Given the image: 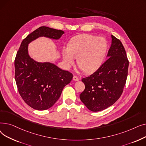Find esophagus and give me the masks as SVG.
Instances as JSON below:
<instances>
[{
    "mask_svg": "<svg viewBox=\"0 0 146 146\" xmlns=\"http://www.w3.org/2000/svg\"><path fill=\"white\" fill-rule=\"evenodd\" d=\"M73 79V80H74V81H78V80H79V78L77 76H74Z\"/></svg>",
    "mask_w": 146,
    "mask_h": 146,
    "instance_id": "1",
    "label": "esophagus"
}]
</instances>
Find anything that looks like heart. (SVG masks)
<instances>
[{"mask_svg":"<svg viewBox=\"0 0 146 146\" xmlns=\"http://www.w3.org/2000/svg\"><path fill=\"white\" fill-rule=\"evenodd\" d=\"M108 42L104 37L82 34L73 38L67 48H63L62 55L67 66L74 63L85 73H92L101 66L106 56Z\"/></svg>","mask_w":146,"mask_h":146,"instance_id":"heart-1","label":"heart"}]
</instances>
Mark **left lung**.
Instances as JSON below:
<instances>
[{
	"instance_id": "obj_1",
	"label": "left lung",
	"mask_w": 146,
	"mask_h": 146,
	"mask_svg": "<svg viewBox=\"0 0 146 146\" xmlns=\"http://www.w3.org/2000/svg\"><path fill=\"white\" fill-rule=\"evenodd\" d=\"M105 62L93 74L82 81L85 89L81 101L91 111L98 112L112 105L123 92L128 75L129 61L119 40L113 35Z\"/></svg>"
}]
</instances>
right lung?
Instances as JSON below:
<instances>
[{
	"label": "right lung",
	"mask_w": 146,
	"mask_h": 146,
	"mask_svg": "<svg viewBox=\"0 0 146 146\" xmlns=\"http://www.w3.org/2000/svg\"><path fill=\"white\" fill-rule=\"evenodd\" d=\"M61 30L41 27L23 40L15 59V79L19 93L32 108L49 109L60 98L73 75L50 63H38L28 55V44L40 36L59 39Z\"/></svg>",
	"instance_id": "obj_1"
}]
</instances>
